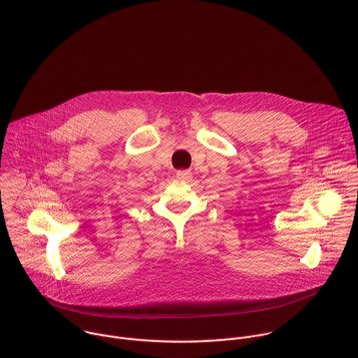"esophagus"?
<instances>
[{"label": "esophagus", "instance_id": "esophagus-1", "mask_svg": "<svg viewBox=\"0 0 358 358\" xmlns=\"http://www.w3.org/2000/svg\"><path fill=\"white\" fill-rule=\"evenodd\" d=\"M176 178L180 179V180H190L192 179V173H190V171H186V169L178 171L176 172Z\"/></svg>", "mask_w": 358, "mask_h": 358}]
</instances>
